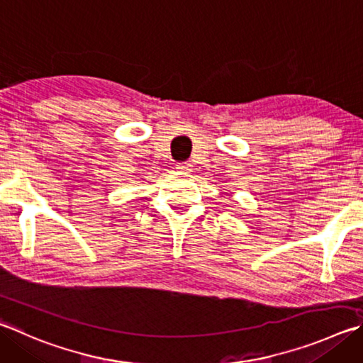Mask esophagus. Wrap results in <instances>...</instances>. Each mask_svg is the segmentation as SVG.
<instances>
[{"instance_id":"34e87169","label":"esophagus","mask_w":363,"mask_h":363,"mask_svg":"<svg viewBox=\"0 0 363 363\" xmlns=\"http://www.w3.org/2000/svg\"><path fill=\"white\" fill-rule=\"evenodd\" d=\"M189 168H190V163H187V162H182V163L176 164L177 171H189Z\"/></svg>"}]
</instances>
